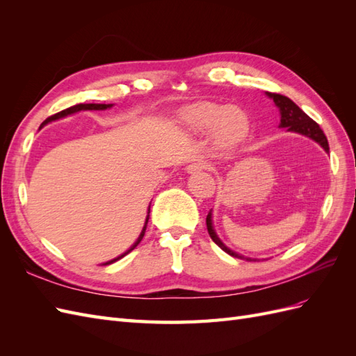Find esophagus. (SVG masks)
I'll list each match as a JSON object with an SVG mask.
<instances>
[{"label":"esophagus","mask_w":356,"mask_h":356,"mask_svg":"<svg viewBox=\"0 0 356 356\" xmlns=\"http://www.w3.org/2000/svg\"><path fill=\"white\" fill-rule=\"evenodd\" d=\"M208 166H209V165L207 163V161L197 160V161H193V163H190V165L186 168V170L188 172V174H196V172L208 169Z\"/></svg>","instance_id":"obj_1"}]
</instances>
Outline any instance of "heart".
I'll list each match as a JSON object with an SVG mask.
<instances>
[{
    "label": "heart",
    "mask_w": 356,
    "mask_h": 356,
    "mask_svg": "<svg viewBox=\"0 0 356 356\" xmlns=\"http://www.w3.org/2000/svg\"><path fill=\"white\" fill-rule=\"evenodd\" d=\"M182 124L193 134L212 131L213 141L220 147H233L246 136L250 120L238 106H221L215 102H200L181 115Z\"/></svg>",
    "instance_id": "1"
}]
</instances>
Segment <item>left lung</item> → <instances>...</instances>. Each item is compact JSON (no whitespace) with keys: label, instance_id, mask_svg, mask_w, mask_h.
<instances>
[{"label":"left lung","instance_id":"left-lung-1","mask_svg":"<svg viewBox=\"0 0 356 356\" xmlns=\"http://www.w3.org/2000/svg\"><path fill=\"white\" fill-rule=\"evenodd\" d=\"M266 95L268 96V98L273 99L279 111H281V123H279V127H286L291 132L309 136L314 139V141H316L322 148H324L327 153L330 152L325 134L322 132V129L319 127V124L315 120H312V118L303 110H300V106H297L293 101L286 98V96H284V95L270 93V92H266ZM207 227H208V233L211 236V239L217 243L224 252H227L236 258H241V260H248V261L252 260V258H246L241 254L233 252L218 239V236H217V233H215L213 225H212V212H209L207 217Z\"/></svg>","mask_w":356,"mask_h":356}]
</instances>
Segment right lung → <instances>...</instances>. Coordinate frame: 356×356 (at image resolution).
<instances>
[{
    "instance_id": "obj_1",
    "label": "right lung",
    "mask_w": 356,
    "mask_h": 356,
    "mask_svg": "<svg viewBox=\"0 0 356 356\" xmlns=\"http://www.w3.org/2000/svg\"><path fill=\"white\" fill-rule=\"evenodd\" d=\"M113 106V104H77V105H74V106H70V108H67V110H63V111H60V113H56V114H53V115H50L46 122H42V124L40 126V129L44 126V124H47L49 122H53V120H58V118H62V117H67V115H70V114H74V113H79V111H81V110H106V108H111ZM148 213H149V208H148ZM148 217L149 215H147V220H145V225H144V229H143V232H141V234H139V238L136 239V242L129 248V250L124 252V254H122L120 257H117V258H114V260H111V261H106V263H104V266H106V264H111V263H114V261H117V260H120V258H123L124 255H127L129 252L131 251H134L135 248L139 245V242L143 241V238H144V234H145V229H147V222H148Z\"/></svg>"
}]
</instances>
